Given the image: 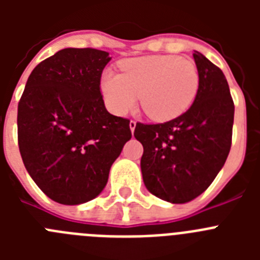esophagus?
<instances>
[{
  "label": "esophagus",
  "mask_w": 260,
  "mask_h": 260,
  "mask_svg": "<svg viewBox=\"0 0 260 260\" xmlns=\"http://www.w3.org/2000/svg\"><path fill=\"white\" fill-rule=\"evenodd\" d=\"M135 126H137V122H135V121H130V123H128V127H130V130H132L133 134H134Z\"/></svg>",
  "instance_id": "obj_1"
}]
</instances>
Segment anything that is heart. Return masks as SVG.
Masks as SVG:
<instances>
[{
  "label": "heart",
  "instance_id": "b5f03b06",
  "mask_svg": "<svg viewBox=\"0 0 260 260\" xmlns=\"http://www.w3.org/2000/svg\"><path fill=\"white\" fill-rule=\"evenodd\" d=\"M122 74L105 71L100 82L108 109L125 116L141 99L142 109L153 121L177 118L195 100L199 71L195 62L172 54L138 57L121 63Z\"/></svg>",
  "mask_w": 260,
  "mask_h": 260
}]
</instances>
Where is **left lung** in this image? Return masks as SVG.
Instances as JSON below:
<instances>
[{
	"label": "left lung",
	"instance_id": "obj_1",
	"mask_svg": "<svg viewBox=\"0 0 260 260\" xmlns=\"http://www.w3.org/2000/svg\"><path fill=\"white\" fill-rule=\"evenodd\" d=\"M199 89L180 117L156 125L137 123L134 137L143 146L141 169L147 190L174 204L207 190L228 157L234 104L225 75L194 50Z\"/></svg>",
	"mask_w": 260,
	"mask_h": 260
}]
</instances>
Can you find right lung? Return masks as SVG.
I'll return each instance as SVG.
<instances>
[{
	"label": "right lung",
	"instance_id": "1",
	"mask_svg": "<svg viewBox=\"0 0 260 260\" xmlns=\"http://www.w3.org/2000/svg\"><path fill=\"white\" fill-rule=\"evenodd\" d=\"M109 53L65 48L40 62L18 104L23 164L47 197L75 206L104 190L110 167L132 139L130 121L110 114L100 92Z\"/></svg>",
	"mask_w": 260,
	"mask_h": 260
}]
</instances>
